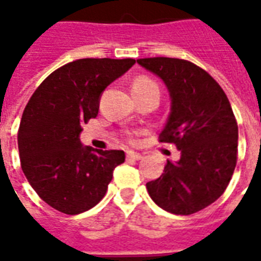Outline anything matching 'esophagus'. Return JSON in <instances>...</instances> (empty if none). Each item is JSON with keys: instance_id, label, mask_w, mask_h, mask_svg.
<instances>
[{"instance_id": "34e87169", "label": "esophagus", "mask_w": 261, "mask_h": 261, "mask_svg": "<svg viewBox=\"0 0 261 261\" xmlns=\"http://www.w3.org/2000/svg\"><path fill=\"white\" fill-rule=\"evenodd\" d=\"M127 158L134 159V161H140V159L142 158V155L141 153H137V152H133V151H130V152H127Z\"/></svg>"}]
</instances>
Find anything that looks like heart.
<instances>
[{
	"mask_svg": "<svg viewBox=\"0 0 261 261\" xmlns=\"http://www.w3.org/2000/svg\"><path fill=\"white\" fill-rule=\"evenodd\" d=\"M156 85L152 80H149L147 76H140L133 82V89H138V88H145V86Z\"/></svg>",
	"mask_w": 261,
	"mask_h": 261,
	"instance_id": "heart-1",
	"label": "heart"
}]
</instances>
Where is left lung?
<instances>
[{
    "instance_id": "1",
    "label": "left lung",
    "mask_w": 261,
    "mask_h": 261,
    "mask_svg": "<svg viewBox=\"0 0 261 261\" xmlns=\"http://www.w3.org/2000/svg\"><path fill=\"white\" fill-rule=\"evenodd\" d=\"M137 63L169 91L170 114L159 141L180 151V159L168 161L147 190L165 211L190 215L218 200L229 185L238 159V123L222 88L198 65L169 57Z\"/></svg>"
}]
</instances>
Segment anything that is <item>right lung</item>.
<instances>
[{"label":"right lung","mask_w":261,"mask_h":261,"mask_svg":"<svg viewBox=\"0 0 261 261\" xmlns=\"http://www.w3.org/2000/svg\"><path fill=\"white\" fill-rule=\"evenodd\" d=\"M136 64L133 59H81L60 67L26 105L19 131L20 166L33 190L60 213L76 215L108 192L123 151L81 144V125L96 117L102 92Z\"/></svg>","instance_id":"1"}]
</instances>
